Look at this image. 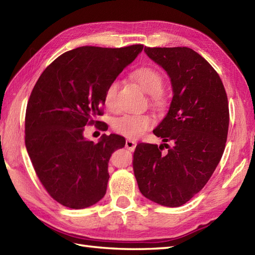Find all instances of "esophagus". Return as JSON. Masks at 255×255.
I'll return each mask as SVG.
<instances>
[{"label": "esophagus", "instance_id": "esophagus-1", "mask_svg": "<svg viewBox=\"0 0 255 255\" xmlns=\"http://www.w3.org/2000/svg\"><path fill=\"white\" fill-rule=\"evenodd\" d=\"M135 145H137V143H135V141H132V140H126V143H125V146L127 147V149L129 151H133Z\"/></svg>", "mask_w": 255, "mask_h": 255}]
</instances>
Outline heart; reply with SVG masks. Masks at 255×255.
I'll return each mask as SVG.
<instances>
[{"instance_id":"obj_1","label":"heart","mask_w":255,"mask_h":255,"mask_svg":"<svg viewBox=\"0 0 255 255\" xmlns=\"http://www.w3.org/2000/svg\"><path fill=\"white\" fill-rule=\"evenodd\" d=\"M132 78L138 82L146 93L150 94V99L155 108H163L165 103L162 94L164 78L158 70L150 66L140 67L132 73ZM118 88H120V81L115 79L111 81L105 89L103 101L105 108L110 111H115L117 109ZM152 125L153 121L149 115L125 114L115 118L112 126L117 133L124 135V137L137 139Z\"/></svg>"}]
</instances>
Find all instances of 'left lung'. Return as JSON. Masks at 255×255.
<instances>
[{
	"mask_svg": "<svg viewBox=\"0 0 255 255\" xmlns=\"http://www.w3.org/2000/svg\"><path fill=\"white\" fill-rule=\"evenodd\" d=\"M144 52L171 80L169 111L153 130L171 146L138 144L133 173L145 198L177 208L206 185L221 161L229 126L227 94L216 70L190 47L145 46Z\"/></svg>",
	"mask_w": 255,
	"mask_h": 255,
	"instance_id": "left-lung-1",
	"label": "left lung"
}]
</instances>
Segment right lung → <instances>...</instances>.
<instances>
[{
  "instance_id": "obj_1",
  "label": "right lung",
  "mask_w": 255,
  "mask_h": 255,
  "mask_svg": "<svg viewBox=\"0 0 255 255\" xmlns=\"http://www.w3.org/2000/svg\"><path fill=\"white\" fill-rule=\"evenodd\" d=\"M142 49L77 47L53 61L35 82L26 109L27 152L46 192L66 208L85 209L105 195L109 159L125 139L103 134L94 143L82 132L102 125L96 120L103 115L106 87Z\"/></svg>"
}]
</instances>
